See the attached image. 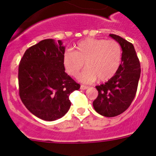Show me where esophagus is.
<instances>
[{
	"mask_svg": "<svg viewBox=\"0 0 156 156\" xmlns=\"http://www.w3.org/2000/svg\"><path fill=\"white\" fill-rule=\"evenodd\" d=\"M87 88H88V87L85 86V85H81V86H80L81 90H86V89H87Z\"/></svg>",
	"mask_w": 156,
	"mask_h": 156,
	"instance_id": "34e87169",
	"label": "esophagus"
}]
</instances>
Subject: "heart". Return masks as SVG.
I'll return each instance as SVG.
<instances>
[{
  "label": "heart",
  "mask_w": 156,
  "mask_h": 156,
  "mask_svg": "<svg viewBox=\"0 0 156 156\" xmlns=\"http://www.w3.org/2000/svg\"><path fill=\"white\" fill-rule=\"evenodd\" d=\"M122 50L115 41L103 39H86L76 44L74 51H66L62 61L66 73L76 77L85 63L86 69L78 79L90 83L98 80H109L118 71L121 63Z\"/></svg>",
  "instance_id": "obj_1"
}]
</instances>
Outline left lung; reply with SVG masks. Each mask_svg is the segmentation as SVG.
Returning <instances> with one entry per match:
<instances>
[{"label": "left lung", "mask_w": 156, "mask_h": 156, "mask_svg": "<svg viewBox=\"0 0 156 156\" xmlns=\"http://www.w3.org/2000/svg\"><path fill=\"white\" fill-rule=\"evenodd\" d=\"M109 37L122 48L121 64L112 78L96 86L98 95L93 106L100 115L114 117L126 111L133 101L140 79V66L131 43L115 34H109Z\"/></svg>", "instance_id": "obj_1"}]
</instances>
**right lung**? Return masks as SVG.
Returning <instances> with one entry per match:
<instances>
[{
	"instance_id": "right-lung-1",
	"label": "right lung",
	"mask_w": 156,
	"mask_h": 156,
	"mask_svg": "<svg viewBox=\"0 0 156 156\" xmlns=\"http://www.w3.org/2000/svg\"><path fill=\"white\" fill-rule=\"evenodd\" d=\"M62 41L46 39L28 48L19 66V96L27 109L45 121L64 116L71 106L70 94L79 90L65 72Z\"/></svg>"
}]
</instances>
